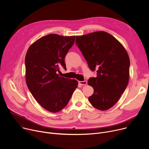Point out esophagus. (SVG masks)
Segmentation results:
<instances>
[{"label":"esophagus","mask_w":149,"mask_h":149,"mask_svg":"<svg viewBox=\"0 0 149 149\" xmlns=\"http://www.w3.org/2000/svg\"><path fill=\"white\" fill-rule=\"evenodd\" d=\"M79 83L81 86H85V85L87 84V81H79Z\"/></svg>","instance_id":"esophagus-1"}]
</instances>
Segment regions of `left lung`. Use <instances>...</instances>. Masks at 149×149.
<instances>
[{
  "label": "left lung",
  "instance_id": "left-lung-1",
  "mask_svg": "<svg viewBox=\"0 0 149 149\" xmlns=\"http://www.w3.org/2000/svg\"><path fill=\"white\" fill-rule=\"evenodd\" d=\"M75 42L90 69L97 70V77L88 80L94 91L89 102L98 110H107L116 103L128 84V54L119 41L104 31L76 36Z\"/></svg>",
  "mask_w": 149,
  "mask_h": 149
}]
</instances>
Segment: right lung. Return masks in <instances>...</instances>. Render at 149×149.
<instances>
[{"instance_id": "right-lung-1", "label": "right lung", "mask_w": 149, "mask_h": 149, "mask_svg": "<svg viewBox=\"0 0 149 149\" xmlns=\"http://www.w3.org/2000/svg\"><path fill=\"white\" fill-rule=\"evenodd\" d=\"M75 37L50 34L31 45L26 54L28 88L37 102L51 112L63 109L78 87L77 80L57 74L60 67L66 69L65 58Z\"/></svg>"}]
</instances>
